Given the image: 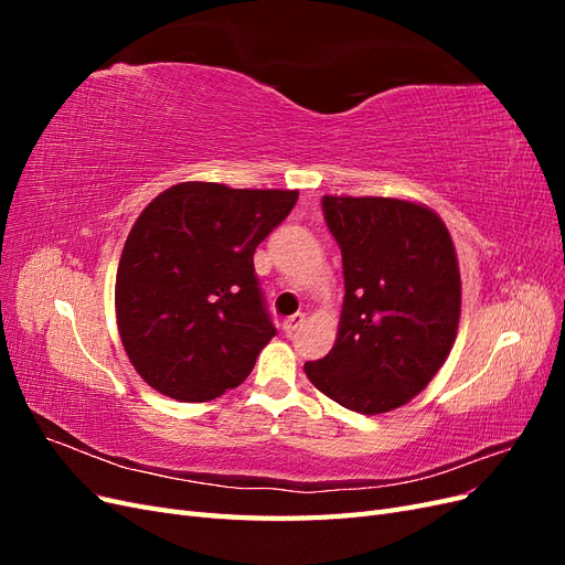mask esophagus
<instances>
[{"label":"esophagus","instance_id":"1","mask_svg":"<svg viewBox=\"0 0 565 565\" xmlns=\"http://www.w3.org/2000/svg\"><path fill=\"white\" fill-rule=\"evenodd\" d=\"M303 320H306V316H303V313H295V316H289V318H285V322H282V330H285L287 334H292V332H297V330L301 328Z\"/></svg>","mask_w":565,"mask_h":565}]
</instances>
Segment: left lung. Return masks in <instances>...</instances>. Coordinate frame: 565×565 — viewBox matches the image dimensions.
Listing matches in <instances>:
<instances>
[{
    "mask_svg": "<svg viewBox=\"0 0 565 565\" xmlns=\"http://www.w3.org/2000/svg\"><path fill=\"white\" fill-rule=\"evenodd\" d=\"M341 249L344 306L332 351L306 377L361 415L405 405L455 344L461 280L443 218L396 198H322Z\"/></svg>",
    "mask_w": 565,
    "mask_h": 565,
    "instance_id": "8db88e82",
    "label": "left lung"
}]
</instances>
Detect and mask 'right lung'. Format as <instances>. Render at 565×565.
Here are the masks:
<instances>
[{
	"label": "right lung",
	"mask_w": 565,
	"mask_h": 565,
	"mask_svg": "<svg viewBox=\"0 0 565 565\" xmlns=\"http://www.w3.org/2000/svg\"><path fill=\"white\" fill-rule=\"evenodd\" d=\"M297 191L185 181L136 218L115 280L117 330L146 384L183 403L241 386L276 337L254 249Z\"/></svg>",
	"instance_id": "add662e5"
}]
</instances>
